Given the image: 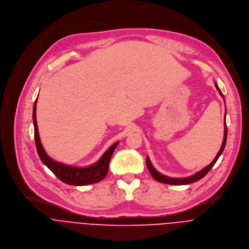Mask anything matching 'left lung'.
Segmentation results:
<instances>
[{
    "label": "left lung",
    "mask_w": 249,
    "mask_h": 249,
    "mask_svg": "<svg viewBox=\"0 0 249 249\" xmlns=\"http://www.w3.org/2000/svg\"><path fill=\"white\" fill-rule=\"evenodd\" d=\"M215 86L217 88V90L219 91L220 95L224 98V95L222 93V91L220 90L219 86L217 85V83H215ZM225 100V99H224ZM227 112V111H226ZM227 124H226V114H225V132H224V140H223V143H222V146H221V149L220 151L218 152L217 156L215 157V159L213 160V162L211 164H209L207 167H205L204 169H202L201 171L197 172L196 174L190 176V177H187V178H170V177H167V176H164L162 174H160L158 171H156V169L153 167V165L151 164L150 162V159H149L148 157L146 158V165H147V168L149 170V172H150L151 176L153 177L154 179H156L157 181L159 182H162V183H167V184H174V185H182V184H189V183H192V182H195L197 180L201 179L212 168L213 166L216 164L217 160L219 159V157L221 156V154L223 153L224 149H225V146H226V142H227Z\"/></svg>",
    "instance_id": "obj_1"
}]
</instances>
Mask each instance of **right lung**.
Segmentation results:
<instances>
[{
  "instance_id": "right-lung-1",
  "label": "right lung",
  "mask_w": 249,
  "mask_h": 249,
  "mask_svg": "<svg viewBox=\"0 0 249 249\" xmlns=\"http://www.w3.org/2000/svg\"><path fill=\"white\" fill-rule=\"evenodd\" d=\"M36 105H37V99L34 103L32 116H33V124H34L35 144H36V149L41 161L63 182L67 184L87 185V184H92V183L101 181L108 173L111 157L115 151L116 147L118 146L119 142H116L115 144H113L102 155L100 159H99L95 164L89 167L78 168V167H72V166H68V165L59 163L53 160L52 158H50L42 146V143L39 137V132H38L37 121H36Z\"/></svg>"
}]
</instances>
